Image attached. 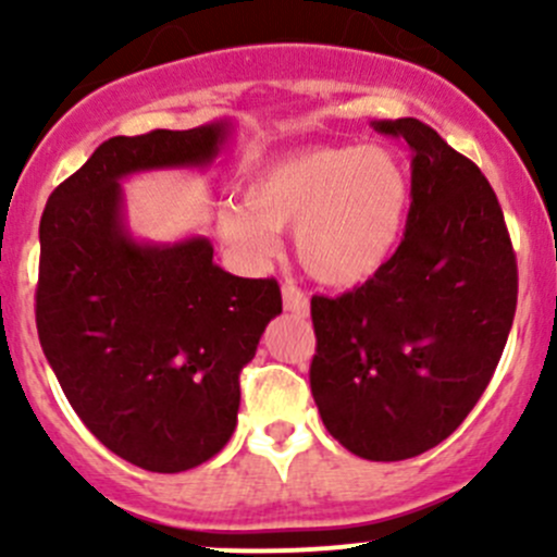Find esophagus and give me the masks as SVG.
<instances>
[{
	"label": "esophagus",
	"mask_w": 557,
	"mask_h": 557,
	"mask_svg": "<svg viewBox=\"0 0 557 557\" xmlns=\"http://www.w3.org/2000/svg\"><path fill=\"white\" fill-rule=\"evenodd\" d=\"M283 307L288 312L307 314L310 312V299H307V294L296 283H285L283 285Z\"/></svg>",
	"instance_id": "esophagus-1"
}]
</instances>
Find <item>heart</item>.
Here are the masks:
<instances>
[{
  "mask_svg": "<svg viewBox=\"0 0 557 557\" xmlns=\"http://www.w3.org/2000/svg\"><path fill=\"white\" fill-rule=\"evenodd\" d=\"M407 210L409 172L393 150L307 148L258 170L245 205L218 212V228L258 263L277 250L280 228L296 226V256L314 280L358 285L393 256Z\"/></svg>",
  "mask_w": 557,
  "mask_h": 557,
  "instance_id": "heart-1",
  "label": "heart"
}]
</instances>
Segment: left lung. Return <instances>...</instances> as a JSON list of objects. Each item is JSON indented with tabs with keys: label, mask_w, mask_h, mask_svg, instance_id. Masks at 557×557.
<instances>
[{
	"label": "left lung",
	"mask_w": 557,
	"mask_h": 557,
	"mask_svg": "<svg viewBox=\"0 0 557 557\" xmlns=\"http://www.w3.org/2000/svg\"><path fill=\"white\" fill-rule=\"evenodd\" d=\"M372 126L412 150L407 228L367 283L312 296L310 387L342 447L404 460L445 442L485 393L518 307V261L474 161L418 117Z\"/></svg>",
	"instance_id": "1"
}]
</instances>
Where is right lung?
Returning <instances> with one entry per match:
<instances>
[{"label": "right lung", "mask_w": 557, "mask_h": 557, "mask_svg": "<svg viewBox=\"0 0 557 557\" xmlns=\"http://www.w3.org/2000/svg\"><path fill=\"white\" fill-rule=\"evenodd\" d=\"M228 126L107 139L50 194L39 223L45 358L107 450L159 474L194 469L232 440L239 372L283 296L277 280L223 272L205 237L134 243L121 177L210 164Z\"/></svg>", "instance_id": "1"}]
</instances>
